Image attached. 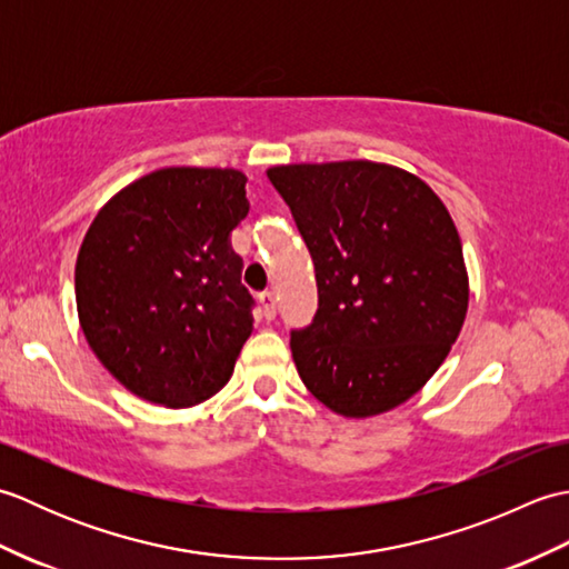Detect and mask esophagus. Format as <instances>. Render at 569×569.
Returning <instances> with one entry per match:
<instances>
[{"label":"esophagus","mask_w":569,"mask_h":569,"mask_svg":"<svg viewBox=\"0 0 569 569\" xmlns=\"http://www.w3.org/2000/svg\"><path fill=\"white\" fill-rule=\"evenodd\" d=\"M259 303H261V310H263V318L273 320V316H276V296L266 291V293L259 296Z\"/></svg>","instance_id":"esophagus-1"}]
</instances>
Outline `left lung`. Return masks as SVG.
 Returning a JSON list of instances; mask_svg holds the SVG:
<instances>
[{
	"label": "left lung",
	"instance_id": "left-lung-1",
	"mask_svg": "<svg viewBox=\"0 0 569 569\" xmlns=\"http://www.w3.org/2000/svg\"><path fill=\"white\" fill-rule=\"evenodd\" d=\"M316 263L318 312L291 332L306 389L345 418L406 403L450 355L469 278L442 200L377 161L288 163L266 171Z\"/></svg>",
	"mask_w": 569,
	"mask_h": 569
}]
</instances>
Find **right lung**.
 Here are the masks:
<instances>
[{
  "label": "right lung",
  "instance_id": "right-lung-1",
  "mask_svg": "<svg viewBox=\"0 0 569 569\" xmlns=\"http://www.w3.org/2000/svg\"><path fill=\"white\" fill-rule=\"evenodd\" d=\"M244 186L234 168H159L119 190L82 239L84 340L143 401L190 408L232 377L253 306L229 247L249 212Z\"/></svg>",
  "mask_w": 569,
  "mask_h": 569
}]
</instances>
